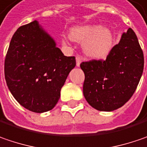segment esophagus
<instances>
[{
	"label": "esophagus",
	"mask_w": 147,
	"mask_h": 147,
	"mask_svg": "<svg viewBox=\"0 0 147 147\" xmlns=\"http://www.w3.org/2000/svg\"><path fill=\"white\" fill-rule=\"evenodd\" d=\"M81 62H82V59H81V57H80V56H77V57H76V65H77L78 67L80 65Z\"/></svg>",
	"instance_id": "obj_1"
}]
</instances>
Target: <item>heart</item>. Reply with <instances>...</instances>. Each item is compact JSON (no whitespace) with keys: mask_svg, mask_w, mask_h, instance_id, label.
Listing matches in <instances>:
<instances>
[{"mask_svg":"<svg viewBox=\"0 0 147 147\" xmlns=\"http://www.w3.org/2000/svg\"><path fill=\"white\" fill-rule=\"evenodd\" d=\"M72 40L84 43V49L88 55L102 59L109 54L113 45V35L105 28L97 25H85L73 27L69 31Z\"/></svg>","mask_w":147,"mask_h":147,"instance_id":"1","label":"heart"}]
</instances>
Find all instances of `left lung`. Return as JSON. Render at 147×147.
<instances>
[{
	"label": "left lung",
	"mask_w": 147,
	"mask_h": 147,
	"mask_svg": "<svg viewBox=\"0 0 147 147\" xmlns=\"http://www.w3.org/2000/svg\"><path fill=\"white\" fill-rule=\"evenodd\" d=\"M85 75L84 95L89 105L110 112L122 107L131 98L142 75L143 51L135 32L129 28L106 59L82 62Z\"/></svg>",
	"instance_id": "obj_1"
}]
</instances>
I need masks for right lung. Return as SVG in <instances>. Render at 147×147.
Instances as JSON below:
<instances>
[{"instance_id":"obj_1","label":"right lung","mask_w":147,"mask_h":147,"mask_svg":"<svg viewBox=\"0 0 147 147\" xmlns=\"http://www.w3.org/2000/svg\"><path fill=\"white\" fill-rule=\"evenodd\" d=\"M74 56H64L36 20L19 27L5 59V78L16 100L37 113L53 109Z\"/></svg>"}]
</instances>
